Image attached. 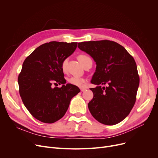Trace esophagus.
Listing matches in <instances>:
<instances>
[{"instance_id":"esophagus-1","label":"esophagus","mask_w":158,"mask_h":158,"mask_svg":"<svg viewBox=\"0 0 158 158\" xmlns=\"http://www.w3.org/2000/svg\"><path fill=\"white\" fill-rule=\"evenodd\" d=\"M86 90V88H81V92H85V91Z\"/></svg>"}]
</instances>
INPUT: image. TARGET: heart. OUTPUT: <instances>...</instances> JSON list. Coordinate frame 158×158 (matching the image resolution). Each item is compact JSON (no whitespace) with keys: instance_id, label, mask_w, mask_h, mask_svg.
Returning a JSON list of instances; mask_svg holds the SVG:
<instances>
[{"instance_id":"obj_1","label":"heart","mask_w":158,"mask_h":158,"mask_svg":"<svg viewBox=\"0 0 158 158\" xmlns=\"http://www.w3.org/2000/svg\"><path fill=\"white\" fill-rule=\"evenodd\" d=\"M77 59L81 64L84 66V65L89 61L91 60L90 57L86 54H80L78 56ZM67 64H68V59L63 60L61 63V70L62 71L65 73L67 70ZM68 82L70 84L78 86V87H83L85 86V82H86V79L85 77H77V76H72L68 79Z\"/></svg>"}]
</instances>
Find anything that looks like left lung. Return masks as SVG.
<instances>
[{
  "label": "left lung",
  "mask_w": 158,
  "mask_h": 158,
  "mask_svg": "<svg viewBox=\"0 0 158 158\" xmlns=\"http://www.w3.org/2000/svg\"><path fill=\"white\" fill-rule=\"evenodd\" d=\"M78 47L93 57L96 70L90 88L94 98L88 104L93 117L113 126L126 118L133 107L139 83L136 62L126 48L110 40L84 41ZM102 84L106 87L101 88Z\"/></svg>",
  "instance_id": "obj_1"
}]
</instances>
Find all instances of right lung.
<instances>
[{
	"label": "right lung",
	"mask_w": 158,
	"mask_h": 158,
	"mask_svg": "<svg viewBox=\"0 0 158 158\" xmlns=\"http://www.w3.org/2000/svg\"><path fill=\"white\" fill-rule=\"evenodd\" d=\"M77 42L51 41L39 46L26 57L19 76V93L29 113L37 120L52 123L61 119L71 99L80 89L66 84L61 70L63 60L76 49ZM62 85L52 88V85Z\"/></svg>",
	"instance_id": "obj_1"
}]
</instances>
